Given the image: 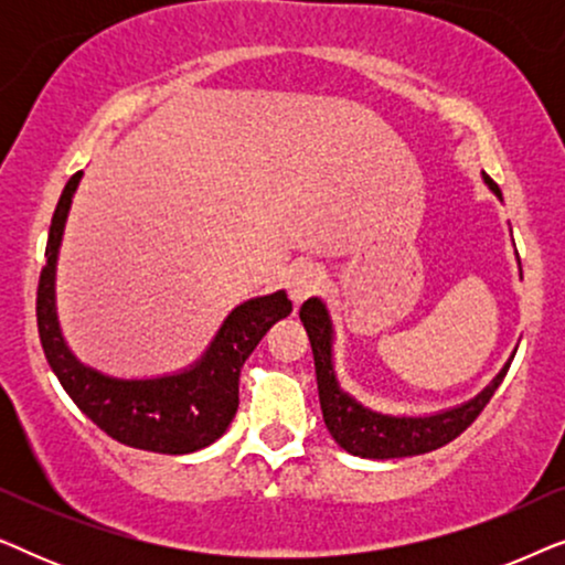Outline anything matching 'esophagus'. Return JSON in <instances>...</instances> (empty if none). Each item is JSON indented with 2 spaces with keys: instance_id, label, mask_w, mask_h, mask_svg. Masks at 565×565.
<instances>
[{
  "instance_id": "34e87169",
  "label": "esophagus",
  "mask_w": 565,
  "mask_h": 565,
  "mask_svg": "<svg viewBox=\"0 0 565 565\" xmlns=\"http://www.w3.org/2000/svg\"><path fill=\"white\" fill-rule=\"evenodd\" d=\"M321 285V269L311 265V262H298L288 273V296L296 306L311 296V292Z\"/></svg>"
}]
</instances>
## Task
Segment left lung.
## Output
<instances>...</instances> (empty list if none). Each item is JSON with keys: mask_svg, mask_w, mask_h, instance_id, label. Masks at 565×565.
I'll use <instances>...</instances> for the list:
<instances>
[{"mask_svg": "<svg viewBox=\"0 0 565 565\" xmlns=\"http://www.w3.org/2000/svg\"><path fill=\"white\" fill-rule=\"evenodd\" d=\"M483 184L493 195L501 200L499 184L483 174ZM516 254V252H514ZM520 262V257H516ZM522 277V267H520ZM300 321L308 331L313 350L316 365V383H319V401L323 412V424L334 443L350 455L367 460H393V458H412V455H424L437 450L447 443H452L460 431H466L483 406L489 404L493 391L504 381L509 365H512L514 352L509 354L504 367L491 377L481 393L473 398L462 401L458 406L443 408L431 414H388L377 412L373 406H365L360 398H354L350 391L342 388L334 365V342L337 331L334 321L327 303L319 296L308 298L300 306Z\"/></svg>", "mask_w": 565, "mask_h": 565, "instance_id": "obj_1", "label": "left lung"}]
</instances>
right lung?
<instances>
[{"label": "right lung", "instance_id": "right-lung-1", "mask_svg": "<svg viewBox=\"0 0 565 565\" xmlns=\"http://www.w3.org/2000/svg\"><path fill=\"white\" fill-rule=\"evenodd\" d=\"M82 177L76 172L61 192L38 285V334L45 360L79 412L118 443L161 455L203 450L236 416L244 362L262 337L290 316L288 292L254 296L231 308L203 354L174 373L122 377L92 367L68 347L56 303L58 252Z\"/></svg>", "mask_w": 565, "mask_h": 565}]
</instances>
